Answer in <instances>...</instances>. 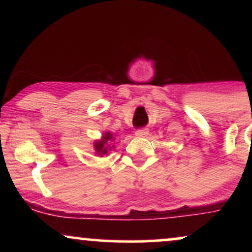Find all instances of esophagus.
<instances>
[{"label":"esophagus","mask_w":252,"mask_h":252,"mask_svg":"<svg viewBox=\"0 0 252 252\" xmlns=\"http://www.w3.org/2000/svg\"><path fill=\"white\" fill-rule=\"evenodd\" d=\"M148 129H138L135 134L136 136H138V137H146V136L148 135Z\"/></svg>","instance_id":"esophagus-1"}]
</instances>
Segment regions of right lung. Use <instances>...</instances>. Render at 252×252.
<instances>
[{
  "label": "right lung",
  "instance_id": "1",
  "mask_svg": "<svg viewBox=\"0 0 252 252\" xmlns=\"http://www.w3.org/2000/svg\"><path fill=\"white\" fill-rule=\"evenodd\" d=\"M114 141H115V137L112 132L110 131L104 132L99 140H96L94 142V154H96V156L103 158V156L108 155L109 153L115 148V144H112Z\"/></svg>",
  "mask_w": 252,
  "mask_h": 252
}]
</instances>
